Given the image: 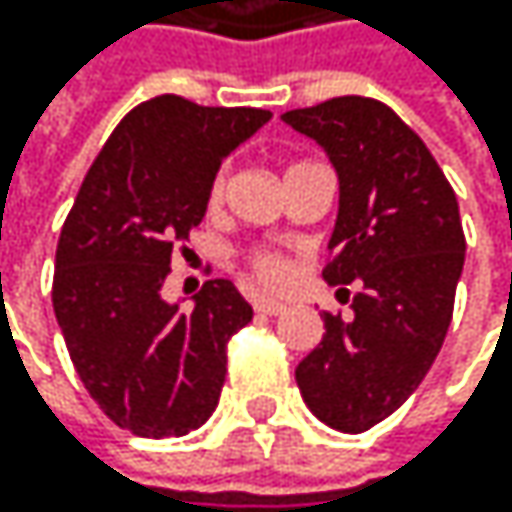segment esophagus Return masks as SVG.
Here are the masks:
<instances>
[{"mask_svg":"<svg viewBox=\"0 0 512 512\" xmlns=\"http://www.w3.org/2000/svg\"><path fill=\"white\" fill-rule=\"evenodd\" d=\"M251 304H254V310L264 313V316H279V313L285 310V304H279V301H273V298H254Z\"/></svg>","mask_w":512,"mask_h":512,"instance_id":"obj_1","label":"esophagus"}]
</instances>
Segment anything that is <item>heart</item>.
Wrapping results in <instances>:
<instances>
[{
    "instance_id": "b5f03b06",
    "label": "heart",
    "mask_w": 512,
    "mask_h": 512,
    "mask_svg": "<svg viewBox=\"0 0 512 512\" xmlns=\"http://www.w3.org/2000/svg\"><path fill=\"white\" fill-rule=\"evenodd\" d=\"M224 190H227V168H221V171L211 178V184H208V205H211V208H218V205H221ZM251 264H254V273H258V279H264L267 285H279V282H285V276H288L285 261L276 258V254H258V258H254Z\"/></svg>"
}]
</instances>
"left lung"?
I'll list each match as a JSON object with an SVG mask.
<instances>
[{
  "label": "left lung",
  "mask_w": 512,
  "mask_h": 512,
  "mask_svg": "<svg viewBox=\"0 0 512 512\" xmlns=\"http://www.w3.org/2000/svg\"><path fill=\"white\" fill-rule=\"evenodd\" d=\"M282 122L338 171L322 279L362 285L353 319L322 313V341L294 378L322 424L365 433L418 390L442 350L467 251L458 199L421 137L381 101L331 97Z\"/></svg>",
  "instance_id": "left-lung-1"
}]
</instances>
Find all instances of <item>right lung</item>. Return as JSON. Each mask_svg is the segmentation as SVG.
<instances>
[{"instance_id":"add662e5","label":"right lung","mask_w":512,"mask_h":512,"mask_svg":"<svg viewBox=\"0 0 512 512\" xmlns=\"http://www.w3.org/2000/svg\"><path fill=\"white\" fill-rule=\"evenodd\" d=\"M270 110L199 107L178 94L137 104L88 168L54 254L51 301L76 375L134 436H184L218 408L227 341L251 322L230 279L193 310L162 298L171 251L205 218L221 162Z\"/></svg>"}]
</instances>
